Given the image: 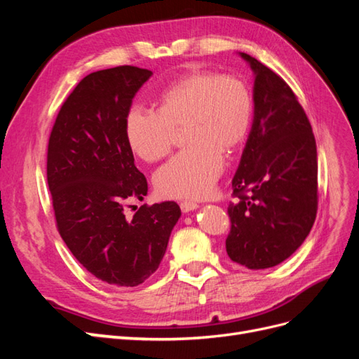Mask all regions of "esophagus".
Masks as SVG:
<instances>
[{"instance_id": "1", "label": "esophagus", "mask_w": 359, "mask_h": 359, "mask_svg": "<svg viewBox=\"0 0 359 359\" xmlns=\"http://www.w3.org/2000/svg\"><path fill=\"white\" fill-rule=\"evenodd\" d=\"M180 206H181V211L182 212H190V211H194V210L199 208V205L196 202H190V201L181 202Z\"/></svg>"}]
</instances>
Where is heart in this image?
Instances as JSON below:
<instances>
[{
  "label": "heart",
  "instance_id": "obj_1",
  "mask_svg": "<svg viewBox=\"0 0 359 359\" xmlns=\"http://www.w3.org/2000/svg\"><path fill=\"white\" fill-rule=\"evenodd\" d=\"M253 99L235 76L189 73L163 90L157 112L132 107L126 118L130 149L145 161L169 154L175 130L182 128L189 147L154 175L163 198H203L223 172V151L232 153L248 133Z\"/></svg>",
  "mask_w": 359,
  "mask_h": 359
}]
</instances>
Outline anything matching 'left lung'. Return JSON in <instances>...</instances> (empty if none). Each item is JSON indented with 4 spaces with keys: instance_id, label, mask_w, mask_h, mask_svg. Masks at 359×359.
<instances>
[{
    "instance_id": "left-lung-1",
    "label": "left lung",
    "mask_w": 359,
    "mask_h": 359,
    "mask_svg": "<svg viewBox=\"0 0 359 359\" xmlns=\"http://www.w3.org/2000/svg\"><path fill=\"white\" fill-rule=\"evenodd\" d=\"M255 74V115L232 180L226 252L248 269H265L297 252L318 211V151L309 118L290 86L240 52ZM248 189L250 196L243 191Z\"/></svg>"
}]
</instances>
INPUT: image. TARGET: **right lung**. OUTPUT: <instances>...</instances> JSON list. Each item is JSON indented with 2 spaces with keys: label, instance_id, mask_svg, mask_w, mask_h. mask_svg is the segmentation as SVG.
<instances>
[{
  "label": "right lung",
  "instance_id": "1",
  "mask_svg": "<svg viewBox=\"0 0 359 359\" xmlns=\"http://www.w3.org/2000/svg\"><path fill=\"white\" fill-rule=\"evenodd\" d=\"M151 74L119 66L85 76L49 137L48 184L58 232L86 271L118 287L137 286L156 273L181 217L175 202L124 215L127 201H144L148 193L127 144L126 118Z\"/></svg>",
  "mask_w": 359,
  "mask_h": 359
}]
</instances>
